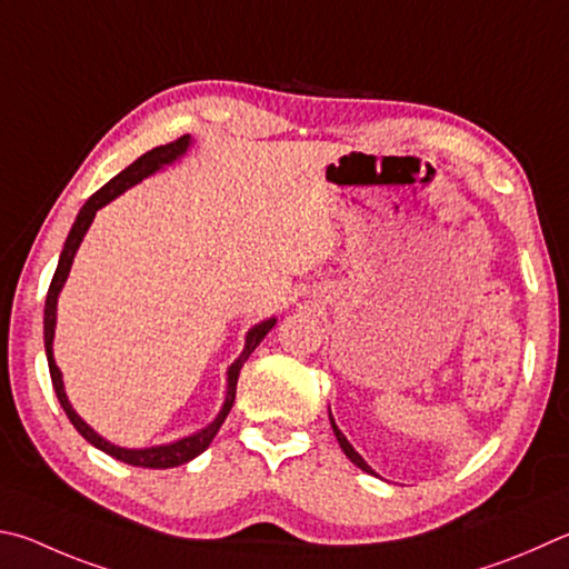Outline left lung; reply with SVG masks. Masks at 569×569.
I'll return each instance as SVG.
<instances>
[{
  "instance_id": "1",
  "label": "left lung",
  "mask_w": 569,
  "mask_h": 569,
  "mask_svg": "<svg viewBox=\"0 0 569 569\" xmlns=\"http://www.w3.org/2000/svg\"><path fill=\"white\" fill-rule=\"evenodd\" d=\"M330 428H333V432H336V438H338V442H340V448H343V452H346V456L350 458V462H353V465H358V468H360V470H366V472H370V475H376L373 470H370V468H368V462H366L363 458H360V456H358V452L353 450V446H350V442L346 440V436H343V432H340V430H338V426H336V422H333V418H330Z\"/></svg>"
}]
</instances>
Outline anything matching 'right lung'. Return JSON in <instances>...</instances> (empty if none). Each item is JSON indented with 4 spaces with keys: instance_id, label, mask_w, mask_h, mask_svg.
<instances>
[{
    "instance_id": "right-lung-1",
    "label": "right lung",
    "mask_w": 569,
    "mask_h": 569,
    "mask_svg": "<svg viewBox=\"0 0 569 569\" xmlns=\"http://www.w3.org/2000/svg\"><path fill=\"white\" fill-rule=\"evenodd\" d=\"M189 137H181L171 143H163V147H157L143 153L137 161L131 163V167L123 169L119 177H113L109 183L101 186V189L91 196V199L81 206V211L77 216L74 226H71V231L67 236V243H64V251L59 256V266L54 271V278H51V286H49V293H47V303H44V348H47V360H49V376H51V386H54L57 398L61 402V408H64L67 418L71 420V426H74L81 436H84L91 446L104 450L107 456L117 458L121 462H129V465H137V468H153V470H163V468H177V465H183L193 460L196 456H201V452L211 446V440L216 438V432L223 426L226 416H229V410L236 400V383H239V373L246 360L256 350V346L261 343L266 338L268 330L276 326V318L271 320H263V323H258L249 330V336H246V348L243 353L239 356V360L229 368V390H226V402L219 412V418H216L209 428H203L196 432V436H189L183 440L171 442V446H157V448H147V450H127V448H119V446H111L101 436H97L94 430H91L84 420H81L74 410H71L69 400H67V392L64 386H61V373L54 363V356H51V340H54V326H57V296L61 291V286H64L67 276H69V268L71 261H74V253L79 249L81 239H84V233L89 229V223L94 221L97 211L101 206H107L111 199H117L121 191H127L129 186L139 183L141 179H147L149 173H153L157 169H161L163 163H171L173 159H179L181 153L189 147Z\"/></svg>"
}]
</instances>
